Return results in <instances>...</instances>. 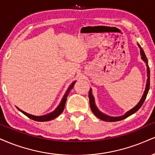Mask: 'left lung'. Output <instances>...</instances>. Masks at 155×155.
<instances>
[{"label":"left lung","instance_id":"1","mask_svg":"<svg viewBox=\"0 0 155 155\" xmlns=\"http://www.w3.org/2000/svg\"><path fill=\"white\" fill-rule=\"evenodd\" d=\"M139 45V48H140V53H141V58H142L143 61H144V62H146L147 63V84H146V89H145L144 93H143L142 97H141L140 102L137 104V105L134 107L133 109H131V110L128 111L127 113H126L124 115H122V116L120 117H110V116H108V115H106L104 113H102L97 108L95 103H94V97L92 96V89L89 90V104H90V107L91 110H92V113H94V115H96L97 118H99L101 120H104V121H107V122H115V121H118V120H124V119L128 118V116L130 115L134 114V113H136L138 110L141 107V105H143V102H144L145 99L147 97V94H148L149 92V89H150V68H149V65H148V61H147V58L146 57V55H145L144 52L142 48Z\"/></svg>","mask_w":155,"mask_h":155}]
</instances>
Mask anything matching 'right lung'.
<instances>
[{
  "mask_svg": "<svg viewBox=\"0 0 155 155\" xmlns=\"http://www.w3.org/2000/svg\"><path fill=\"white\" fill-rule=\"evenodd\" d=\"M75 83H76V81H74V82H73L70 85V87H68V89H67L66 94H65L64 96H63V97L62 99V100H61L60 105L58 106V107L55 110H54L53 112H52V113H49V114L45 115H42V116H35V115H30V114H29V113H25V112H24L23 110H20L19 108L17 107V109L19 111H21L22 113H24V115H27L28 118L31 119V120H34L36 121H40V122H44V121H48L50 120H53V119L57 118V117L58 116V115H60V114H61V113L63 111V110H64V107H65V104H66V102L67 100V97H68V94H69L71 89H73L74 84Z\"/></svg>",
  "mask_w": 155,
  "mask_h": 155,
  "instance_id": "right-lung-1",
  "label": "right lung"
}]
</instances>
